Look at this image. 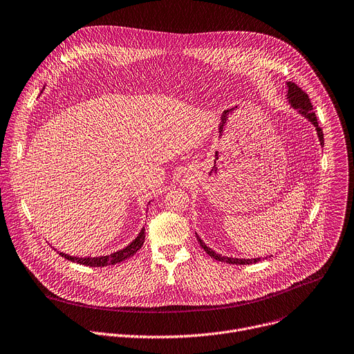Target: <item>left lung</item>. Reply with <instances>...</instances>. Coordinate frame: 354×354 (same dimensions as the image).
<instances>
[{"mask_svg":"<svg viewBox=\"0 0 354 354\" xmlns=\"http://www.w3.org/2000/svg\"><path fill=\"white\" fill-rule=\"evenodd\" d=\"M288 100L289 103H291V106L294 109H297L305 118H308L316 128V133H317V137H319V141H320V145H324V131L322 128L319 127L317 124V118H316V114L312 111V103L309 100V95L299 87L297 86L295 83L292 82H288ZM196 239L201 244V247L212 257V259L217 260V261H221V263H227V264H236V266H245V264H252V263H259L261 261V259H230V257H223L220 254H217L216 251H213L210 247H207L203 240L196 234ZM272 257V255H270ZM266 259H268V257H266Z\"/></svg>","mask_w":354,"mask_h":354,"instance_id":"8db88e82","label":"left lung"}]
</instances>
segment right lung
<instances>
[{
  "instance_id": "obj_1",
  "label": "right lung",
  "mask_w": 354,
  "mask_h": 354,
  "mask_svg": "<svg viewBox=\"0 0 354 354\" xmlns=\"http://www.w3.org/2000/svg\"><path fill=\"white\" fill-rule=\"evenodd\" d=\"M145 240V229L142 227V230L140 232V234L137 236V239L128 244L125 248L115 251L110 255H103V257H84V259H80V257H72L68 255L65 252H59L62 257H65L66 260L82 264V266H88V267H107V266H114L117 263H121L127 259H130L131 255H134L144 244Z\"/></svg>"
}]
</instances>
